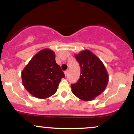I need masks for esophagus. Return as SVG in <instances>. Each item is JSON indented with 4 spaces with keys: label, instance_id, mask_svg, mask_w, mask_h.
Listing matches in <instances>:
<instances>
[{
    "label": "esophagus",
    "instance_id": "esophagus-1",
    "mask_svg": "<svg viewBox=\"0 0 134 134\" xmlns=\"http://www.w3.org/2000/svg\"><path fill=\"white\" fill-rule=\"evenodd\" d=\"M64 74H65V76H67V74H68V70H65V71H64Z\"/></svg>",
    "mask_w": 134,
    "mask_h": 134
}]
</instances>
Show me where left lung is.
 Segmentation results:
<instances>
[{"label": "left lung", "mask_w": 134, "mask_h": 134, "mask_svg": "<svg viewBox=\"0 0 134 134\" xmlns=\"http://www.w3.org/2000/svg\"><path fill=\"white\" fill-rule=\"evenodd\" d=\"M75 57L81 71L77 82L71 84L72 93L82 100H93L107 86L109 77L107 69L101 60L89 50H82Z\"/></svg>", "instance_id": "left-lung-1"}]
</instances>
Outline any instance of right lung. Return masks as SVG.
Masks as SVG:
<instances>
[{
	"mask_svg": "<svg viewBox=\"0 0 134 134\" xmlns=\"http://www.w3.org/2000/svg\"><path fill=\"white\" fill-rule=\"evenodd\" d=\"M64 72L55 62V52L44 48L31 59L21 72L23 86L32 96L45 99L56 93Z\"/></svg>",
	"mask_w": 134,
	"mask_h": 134,
	"instance_id": "obj_1",
	"label": "right lung"
}]
</instances>
